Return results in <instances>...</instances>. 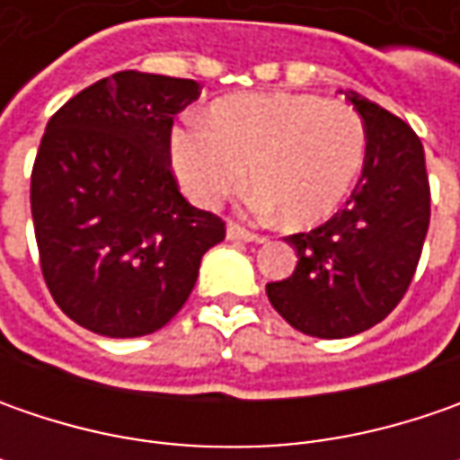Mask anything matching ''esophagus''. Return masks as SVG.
<instances>
[{
    "instance_id": "esophagus-1",
    "label": "esophagus",
    "mask_w": 460,
    "mask_h": 460,
    "mask_svg": "<svg viewBox=\"0 0 460 460\" xmlns=\"http://www.w3.org/2000/svg\"><path fill=\"white\" fill-rule=\"evenodd\" d=\"M227 238L230 240H245V243H261V235H256V233H251V230H245V227H240V225H235V222H230L227 225Z\"/></svg>"
}]
</instances>
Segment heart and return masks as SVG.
Instances as JSON below:
<instances>
[{
    "instance_id": "b5f03b06",
    "label": "heart",
    "mask_w": 460,
    "mask_h": 460,
    "mask_svg": "<svg viewBox=\"0 0 460 460\" xmlns=\"http://www.w3.org/2000/svg\"><path fill=\"white\" fill-rule=\"evenodd\" d=\"M366 128L345 102L314 94H243L212 107V125L186 119L171 164L191 202L215 207L251 179L261 212L292 227L327 220L361 176Z\"/></svg>"
}]
</instances>
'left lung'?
<instances>
[{
  "label": "left lung",
  "mask_w": 460,
  "mask_h": 460,
  "mask_svg": "<svg viewBox=\"0 0 460 460\" xmlns=\"http://www.w3.org/2000/svg\"><path fill=\"white\" fill-rule=\"evenodd\" d=\"M345 99L366 128V161L345 209L289 235L296 269L266 284L274 309L312 338H350L402 302L430 225V184L415 130L356 92Z\"/></svg>",
  "instance_id": "obj_1"
}]
</instances>
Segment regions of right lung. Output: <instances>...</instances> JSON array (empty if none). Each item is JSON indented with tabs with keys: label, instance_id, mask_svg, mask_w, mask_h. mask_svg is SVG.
<instances>
[{
	"label": "right lung",
	"instance_id": "add662e5",
	"mask_svg": "<svg viewBox=\"0 0 460 460\" xmlns=\"http://www.w3.org/2000/svg\"><path fill=\"white\" fill-rule=\"evenodd\" d=\"M197 97V81L119 71L48 119L30 179L40 269L56 305L97 335L161 330L225 240L171 171L173 117Z\"/></svg>",
	"mask_w": 460,
	"mask_h": 460
}]
</instances>
